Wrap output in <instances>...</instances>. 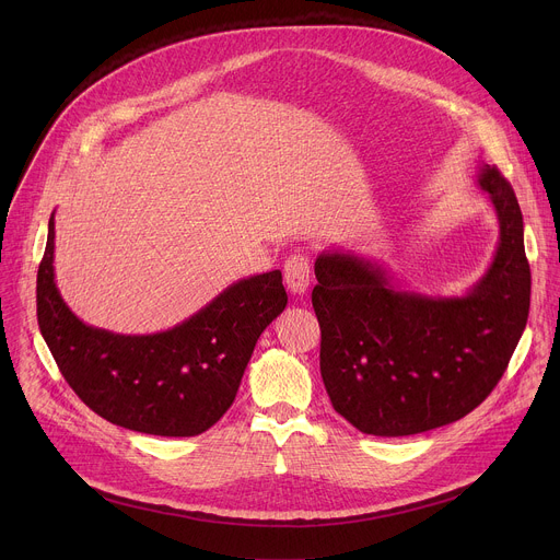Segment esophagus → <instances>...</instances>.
<instances>
[{
	"label": "esophagus",
	"instance_id": "1",
	"mask_svg": "<svg viewBox=\"0 0 560 560\" xmlns=\"http://www.w3.org/2000/svg\"><path fill=\"white\" fill-rule=\"evenodd\" d=\"M283 279L292 294H303L310 285V261L305 255L288 257L283 266Z\"/></svg>",
	"mask_w": 560,
	"mask_h": 560
}]
</instances>
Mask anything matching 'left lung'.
<instances>
[{"label": "left lung", "instance_id": "8db88e82", "mask_svg": "<svg viewBox=\"0 0 560 560\" xmlns=\"http://www.w3.org/2000/svg\"><path fill=\"white\" fill-rule=\"evenodd\" d=\"M499 219L492 264L465 294H423L352 250L314 261L322 376L335 410L363 434L410 436L454 423L501 381L529 314L523 214L494 166L476 173Z\"/></svg>", "mask_w": 560, "mask_h": 560}]
</instances>
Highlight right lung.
Masks as SVG:
<instances>
[{
    "label": "right lung",
    "instance_id": "obj_1",
    "mask_svg": "<svg viewBox=\"0 0 560 560\" xmlns=\"http://www.w3.org/2000/svg\"><path fill=\"white\" fill-rule=\"evenodd\" d=\"M55 212L37 272V322L63 378L102 419L154 436H197L232 406L257 339L285 310L279 270L238 279L154 335L84 324L55 281Z\"/></svg>",
    "mask_w": 560,
    "mask_h": 560
}]
</instances>
